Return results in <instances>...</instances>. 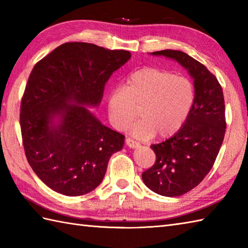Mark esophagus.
Listing matches in <instances>:
<instances>
[{
  "label": "esophagus",
  "instance_id": "1",
  "mask_svg": "<svg viewBox=\"0 0 248 248\" xmlns=\"http://www.w3.org/2000/svg\"><path fill=\"white\" fill-rule=\"evenodd\" d=\"M125 144H127L128 147H130V148H138V147L140 146V143H138V141L130 139V138H127L125 139Z\"/></svg>",
  "mask_w": 248,
  "mask_h": 248
}]
</instances>
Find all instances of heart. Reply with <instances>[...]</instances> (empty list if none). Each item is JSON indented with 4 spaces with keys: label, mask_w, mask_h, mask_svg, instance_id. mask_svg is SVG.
I'll use <instances>...</instances> for the list:
<instances>
[{
    "label": "heart",
    "mask_w": 248,
    "mask_h": 248,
    "mask_svg": "<svg viewBox=\"0 0 248 248\" xmlns=\"http://www.w3.org/2000/svg\"><path fill=\"white\" fill-rule=\"evenodd\" d=\"M195 100V88L188 78L170 71L145 67L131 73L124 86L113 88L108 108L114 127L124 130L136 116L141 118L131 125L136 138L161 139L177 133L187 119Z\"/></svg>",
    "instance_id": "1"
}]
</instances>
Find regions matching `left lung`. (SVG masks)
Listing matches in <instances>:
<instances>
[{
    "label": "left lung",
    "mask_w": 248,
    "mask_h": 248,
    "mask_svg": "<svg viewBox=\"0 0 248 248\" xmlns=\"http://www.w3.org/2000/svg\"><path fill=\"white\" fill-rule=\"evenodd\" d=\"M150 54L176 61L194 80L195 100L187 119L170 139L150 146L155 163L141 173L152 192L177 197L197 186L217 160L226 131L223 89L207 67L182 51Z\"/></svg>",
    "instance_id": "left-lung-1"
}]
</instances>
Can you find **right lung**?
I'll use <instances>...</instances> for the list:
<instances>
[{"label":"right lung","instance_id":"1","mask_svg":"<svg viewBox=\"0 0 248 248\" xmlns=\"http://www.w3.org/2000/svg\"><path fill=\"white\" fill-rule=\"evenodd\" d=\"M130 59L129 51L67 43L34 66L21 100V133L31 170L53 191L92 192L123 149L124 136L88 108L98 107L105 83Z\"/></svg>","mask_w":248,"mask_h":248}]
</instances>
